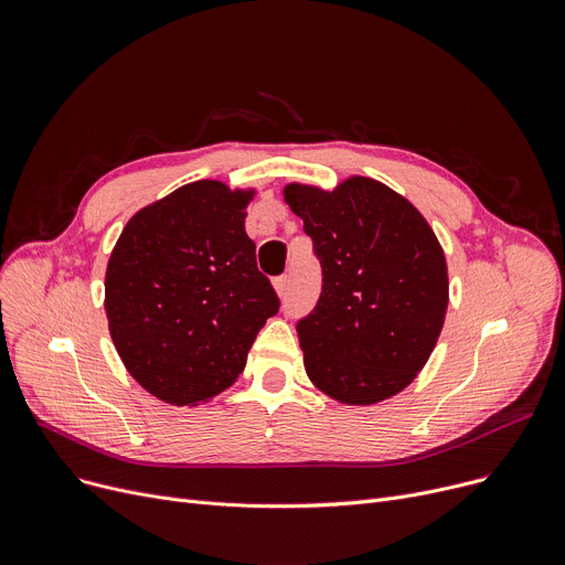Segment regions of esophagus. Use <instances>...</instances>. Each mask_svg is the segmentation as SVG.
Instances as JSON below:
<instances>
[{
	"label": "esophagus",
	"mask_w": 565,
	"mask_h": 565,
	"mask_svg": "<svg viewBox=\"0 0 565 565\" xmlns=\"http://www.w3.org/2000/svg\"><path fill=\"white\" fill-rule=\"evenodd\" d=\"M273 286H275V290H277V295H279V298H284V295H286V290H288V277H286V275L277 277V279L273 281Z\"/></svg>",
	"instance_id": "34e87169"
}]
</instances>
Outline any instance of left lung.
I'll list each match as a JSON object with an SVG mask.
<instances>
[{
    "label": "left lung",
    "mask_w": 565,
    "mask_h": 565,
    "mask_svg": "<svg viewBox=\"0 0 565 565\" xmlns=\"http://www.w3.org/2000/svg\"><path fill=\"white\" fill-rule=\"evenodd\" d=\"M322 265V292L298 322L313 387L373 405L409 387L430 360L449 307L447 256L403 194L369 175L334 190L284 185Z\"/></svg>",
    "instance_id": "8db88e82"
}]
</instances>
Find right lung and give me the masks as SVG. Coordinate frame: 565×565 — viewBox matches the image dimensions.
Wrapping results in <instances>:
<instances>
[{
    "label": "right lung",
    "mask_w": 565,
    "mask_h": 565,
    "mask_svg": "<svg viewBox=\"0 0 565 565\" xmlns=\"http://www.w3.org/2000/svg\"><path fill=\"white\" fill-rule=\"evenodd\" d=\"M256 188L194 181L137 211L109 254L105 311L114 348L141 387L196 407L245 371L279 311L245 231Z\"/></svg>",
    "instance_id": "obj_1"
}]
</instances>
